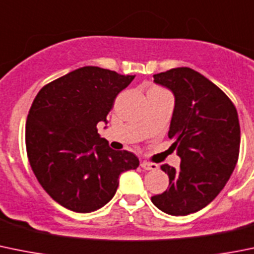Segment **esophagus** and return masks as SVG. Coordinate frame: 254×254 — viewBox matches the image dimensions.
I'll use <instances>...</instances> for the list:
<instances>
[{
  "label": "esophagus",
  "mask_w": 254,
  "mask_h": 254,
  "mask_svg": "<svg viewBox=\"0 0 254 254\" xmlns=\"http://www.w3.org/2000/svg\"><path fill=\"white\" fill-rule=\"evenodd\" d=\"M140 167L145 170H156L159 169V165L155 164V163H149V162H141L140 163Z\"/></svg>",
  "instance_id": "esophagus-1"
}]
</instances>
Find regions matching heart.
Here are the masks:
<instances>
[{
	"instance_id": "heart-1",
	"label": "heart",
	"mask_w": 254,
	"mask_h": 254,
	"mask_svg": "<svg viewBox=\"0 0 254 254\" xmlns=\"http://www.w3.org/2000/svg\"><path fill=\"white\" fill-rule=\"evenodd\" d=\"M155 89H156V87H155Z\"/></svg>"
}]
</instances>
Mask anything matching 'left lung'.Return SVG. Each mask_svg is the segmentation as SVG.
I'll return each mask as SVG.
<instances>
[{"label":"left lung","mask_w":254,"mask_h":254,"mask_svg":"<svg viewBox=\"0 0 254 254\" xmlns=\"http://www.w3.org/2000/svg\"><path fill=\"white\" fill-rule=\"evenodd\" d=\"M154 82L174 95L168 136L182 162L179 169L160 167L169 188L151 202L167 214L188 215L209 204L233 173L241 143L238 114L228 96L193 68L155 73Z\"/></svg>","instance_id":"1"}]
</instances>
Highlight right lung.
Returning a JSON list of instances; mask_svg holds the SVG:
<instances>
[{
  "mask_svg": "<svg viewBox=\"0 0 254 254\" xmlns=\"http://www.w3.org/2000/svg\"><path fill=\"white\" fill-rule=\"evenodd\" d=\"M134 77L84 66L35 98L26 122L28 160L42 188L63 207L77 213L100 209L115 195L119 175L139 167L134 154L111 149L96 129L108 123L116 96Z\"/></svg>",
  "mask_w": 254,
  "mask_h": 254,
  "instance_id": "right-lung-1",
  "label": "right lung"
}]
</instances>
